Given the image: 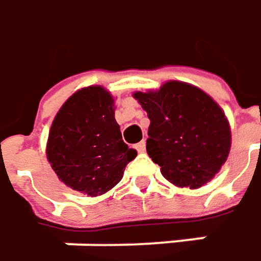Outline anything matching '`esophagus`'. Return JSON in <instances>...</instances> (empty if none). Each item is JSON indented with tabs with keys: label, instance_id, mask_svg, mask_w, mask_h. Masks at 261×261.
<instances>
[{
	"label": "esophagus",
	"instance_id": "obj_1",
	"mask_svg": "<svg viewBox=\"0 0 261 261\" xmlns=\"http://www.w3.org/2000/svg\"><path fill=\"white\" fill-rule=\"evenodd\" d=\"M145 148H146V143H145V140H142V142H139V143L136 145V149H137V152H145Z\"/></svg>",
	"mask_w": 261,
	"mask_h": 261
}]
</instances>
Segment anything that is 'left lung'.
Instances as JSON below:
<instances>
[{"label": "left lung", "instance_id": "left-lung-1", "mask_svg": "<svg viewBox=\"0 0 261 261\" xmlns=\"http://www.w3.org/2000/svg\"><path fill=\"white\" fill-rule=\"evenodd\" d=\"M133 97L151 121L148 155L170 184L197 190L221 170L231 131L224 110L211 95L191 83L169 81Z\"/></svg>", "mask_w": 261, "mask_h": 261}]
</instances>
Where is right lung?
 Listing matches in <instances>:
<instances>
[{
    "label": "right lung",
    "instance_id": "add662e5",
    "mask_svg": "<svg viewBox=\"0 0 261 261\" xmlns=\"http://www.w3.org/2000/svg\"><path fill=\"white\" fill-rule=\"evenodd\" d=\"M137 151L128 148L115 119V98L100 85L76 91L49 130L46 156L68 188L97 197L124 176Z\"/></svg>",
    "mask_w": 261,
    "mask_h": 261
}]
</instances>
